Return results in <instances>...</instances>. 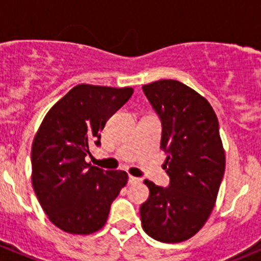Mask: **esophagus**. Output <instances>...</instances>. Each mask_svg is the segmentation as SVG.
<instances>
[{"instance_id":"esophagus-1","label":"esophagus","mask_w":261,"mask_h":261,"mask_svg":"<svg viewBox=\"0 0 261 261\" xmlns=\"http://www.w3.org/2000/svg\"><path fill=\"white\" fill-rule=\"evenodd\" d=\"M128 182H130V184H136V182H140V179H139V177H135V176H128Z\"/></svg>"}]
</instances>
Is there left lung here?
Instances as JSON below:
<instances>
[{"instance_id":"obj_1","label":"left lung","mask_w":261,"mask_h":261,"mask_svg":"<svg viewBox=\"0 0 261 261\" xmlns=\"http://www.w3.org/2000/svg\"><path fill=\"white\" fill-rule=\"evenodd\" d=\"M162 123L167 188L144 180L149 197L140 206L144 232L177 243L193 237L207 221L225 170L219 121L206 99L176 80L143 86Z\"/></svg>"}]
</instances>
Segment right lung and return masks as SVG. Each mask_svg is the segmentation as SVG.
Listing matches in <instances>:
<instances>
[{
    "instance_id": "obj_1",
    "label": "right lung",
    "mask_w": 261,
    "mask_h": 261,
    "mask_svg": "<svg viewBox=\"0 0 261 261\" xmlns=\"http://www.w3.org/2000/svg\"><path fill=\"white\" fill-rule=\"evenodd\" d=\"M133 92V87L77 85L43 118L32 144V184L59 229L70 234L101 229L112 202L127 184L126 171H104L85 157L91 145H100L107 121Z\"/></svg>"
}]
</instances>
